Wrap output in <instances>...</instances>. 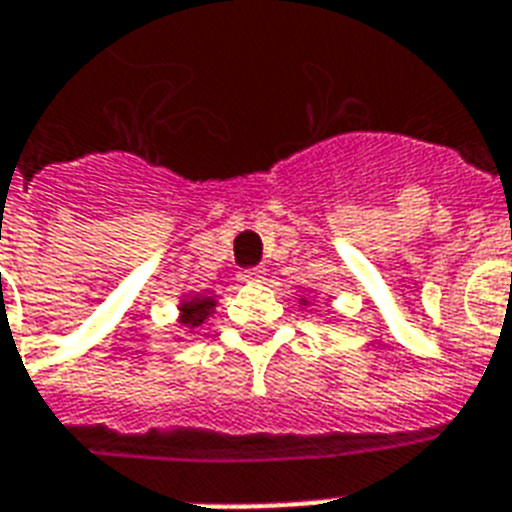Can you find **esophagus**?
Instances as JSON below:
<instances>
[{
	"label": "esophagus",
	"mask_w": 512,
	"mask_h": 512,
	"mask_svg": "<svg viewBox=\"0 0 512 512\" xmlns=\"http://www.w3.org/2000/svg\"><path fill=\"white\" fill-rule=\"evenodd\" d=\"M265 276V268H247L239 273L241 281H260Z\"/></svg>",
	"instance_id": "34e87169"
}]
</instances>
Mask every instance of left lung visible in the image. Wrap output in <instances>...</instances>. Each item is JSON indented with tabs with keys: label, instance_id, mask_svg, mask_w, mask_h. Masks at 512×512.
<instances>
[{
	"label": "left lung",
	"instance_id": "obj_1",
	"mask_svg": "<svg viewBox=\"0 0 512 512\" xmlns=\"http://www.w3.org/2000/svg\"><path fill=\"white\" fill-rule=\"evenodd\" d=\"M303 303H305V300H303Z\"/></svg>",
	"mask_w": 512,
	"mask_h": 512
}]
</instances>
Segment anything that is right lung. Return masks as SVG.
<instances>
[{
    "label": "right lung",
    "instance_id": "right-lung-1",
    "mask_svg": "<svg viewBox=\"0 0 512 512\" xmlns=\"http://www.w3.org/2000/svg\"><path fill=\"white\" fill-rule=\"evenodd\" d=\"M215 305H217L215 297H207V295L185 297L183 303H180V324L188 329L201 327V324L215 313Z\"/></svg>",
    "mask_w": 512,
    "mask_h": 512
}]
</instances>
